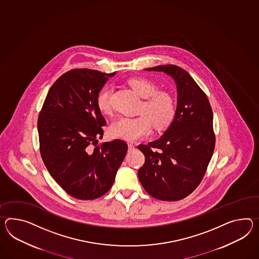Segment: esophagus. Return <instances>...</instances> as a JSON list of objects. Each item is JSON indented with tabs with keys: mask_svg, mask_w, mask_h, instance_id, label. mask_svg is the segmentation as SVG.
<instances>
[{
	"mask_svg": "<svg viewBox=\"0 0 259 259\" xmlns=\"http://www.w3.org/2000/svg\"><path fill=\"white\" fill-rule=\"evenodd\" d=\"M127 144H128V148H129V150H133V149L135 148V145H134V143H133V142H128Z\"/></svg>",
	"mask_w": 259,
	"mask_h": 259,
	"instance_id": "obj_1",
	"label": "esophagus"
}]
</instances>
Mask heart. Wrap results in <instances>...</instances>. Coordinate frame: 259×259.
Returning a JSON list of instances; mask_svg holds the SVG:
<instances>
[{
	"mask_svg": "<svg viewBox=\"0 0 259 259\" xmlns=\"http://www.w3.org/2000/svg\"><path fill=\"white\" fill-rule=\"evenodd\" d=\"M128 85L134 93L144 99L139 108V117H120L109 127V134L114 138L135 141L146 138L152 132L169 126L175 118L176 107L173 97L164 91H157L156 84L145 77H132ZM111 88L105 86L96 97V105L102 113L111 111L109 96Z\"/></svg>",
	"mask_w": 259,
	"mask_h": 259,
	"instance_id": "1",
	"label": "heart"
}]
</instances>
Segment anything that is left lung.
Masks as SVG:
<instances>
[{
    "instance_id": "1",
    "label": "left lung",
    "mask_w": 259,
    "mask_h": 259,
    "mask_svg": "<svg viewBox=\"0 0 259 259\" xmlns=\"http://www.w3.org/2000/svg\"><path fill=\"white\" fill-rule=\"evenodd\" d=\"M144 70L163 72L174 79L177 108L160 139L138 146L145 155L139 182L157 199L181 200L198 186L213 154V114L208 97L185 70L172 64Z\"/></svg>"
}]
</instances>
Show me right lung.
Segmentation results:
<instances>
[{"label":"right lung","instance_id":"1","mask_svg":"<svg viewBox=\"0 0 259 259\" xmlns=\"http://www.w3.org/2000/svg\"><path fill=\"white\" fill-rule=\"evenodd\" d=\"M116 72L74 69L50 89L38 117L40 152L54 181L70 196L91 200L111 188L128 146L114 139L92 149L107 124L96 97Z\"/></svg>","mask_w":259,"mask_h":259}]
</instances>
